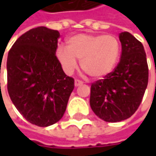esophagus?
I'll list each match as a JSON object with an SVG mask.
<instances>
[{
  "label": "esophagus",
  "mask_w": 156,
  "mask_h": 156,
  "mask_svg": "<svg viewBox=\"0 0 156 156\" xmlns=\"http://www.w3.org/2000/svg\"><path fill=\"white\" fill-rule=\"evenodd\" d=\"M81 85H83V82H82L81 80H78V79H76V80H75V86H76V87L81 86Z\"/></svg>",
  "instance_id": "obj_1"
}]
</instances>
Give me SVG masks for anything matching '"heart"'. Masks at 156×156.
Masks as SVG:
<instances>
[{
  "mask_svg": "<svg viewBox=\"0 0 156 156\" xmlns=\"http://www.w3.org/2000/svg\"><path fill=\"white\" fill-rule=\"evenodd\" d=\"M121 44L114 35L78 34L69 38L67 48L58 47L56 56L67 74H72L80 60L81 69L92 78L101 79L110 75L117 65Z\"/></svg>",
  "mask_w": 156,
  "mask_h": 156,
  "instance_id": "obj_1",
  "label": "heart"
}]
</instances>
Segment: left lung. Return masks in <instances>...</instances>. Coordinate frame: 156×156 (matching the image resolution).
<instances>
[{"label": "left lung", "instance_id": "left-lung-1", "mask_svg": "<svg viewBox=\"0 0 156 156\" xmlns=\"http://www.w3.org/2000/svg\"><path fill=\"white\" fill-rule=\"evenodd\" d=\"M121 59L113 72L91 84L90 107L106 122L129 118L139 108L148 84V65L143 44L127 31L119 34Z\"/></svg>", "mask_w": 156, "mask_h": 156}]
</instances>
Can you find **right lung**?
Masks as SVG:
<instances>
[{
    "mask_svg": "<svg viewBox=\"0 0 156 156\" xmlns=\"http://www.w3.org/2000/svg\"><path fill=\"white\" fill-rule=\"evenodd\" d=\"M58 38V30L31 29L8 53L9 96L23 117L38 126H51L62 118L74 89V78L64 73L56 56Z\"/></svg>",
    "mask_w": 156,
    "mask_h": 156,
    "instance_id": "obj_1",
    "label": "right lung"
}]
</instances>
